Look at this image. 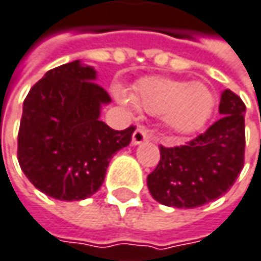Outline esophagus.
Returning <instances> with one entry per match:
<instances>
[{"label": "esophagus", "mask_w": 261, "mask_h": 261, "mask_svg": "<svg viewBox=\"0 0 261 261\" xmlns=\"http://www.w3.org/2000/svg\"><path fill=\"white\" fill-rule=\"evenodd\" d=\"M150 139V133L144 127H139L133 133V144H140L143 142H147Z\"/></svg>", "instance_id": "34e87169"}]
</instances>
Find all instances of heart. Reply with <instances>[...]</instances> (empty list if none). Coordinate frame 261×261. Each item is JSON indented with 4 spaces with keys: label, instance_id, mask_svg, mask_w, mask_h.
Segmentation results:
<instances>
[{
    "label": "heart",
    "instance_id": "b5f03b06",
    "mask_svg": "<svg viewBox=\"0 0 261 261\" xmlns=\"http://www.w3.org/2000/svg\"><path fill=\"white\" fill-rule=\"evenodd\" d=\"M122 102L131 103L152 115H162L171 128L191 133L210 117L215 96L203 83H188L168 77H146L134 87V96L118 90Z\"/></svg>",
    "mask_w": 261,
    "mask_h": 261
}]
</instances>
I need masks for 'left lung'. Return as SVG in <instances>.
I'll list each match as a JSON object with an SVG mask.
<instances>
[{"label": "left lung", "instance_id": "obj_1", "mask_svg": "<svg viewBox=\"0 0 261 261\" xmlns=\"http://www.w3.org/2000/svg\"><path fill=\"white\" fill-rule=\"evenodd\" d=\"M222 117L182 146H159L161 161L147 175L152 197L171 207L193 209L216 200L232 187L244 168L245 105L226 89Z\"/></svg>", "mask_w": 261, "mask_h": 261}]
</instances>
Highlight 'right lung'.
Returning <instances> with one entry per match:
<instances>
[{
	"label": "right lung",
	"mask_w": 261,
	"mask_h": 261,
	"mask_svg": "<svg viewBox=\"0 0 261 261\" xmlns=\"http://www.w3.org/2000/svg\"><path fill=\"white\" fill-rule=\"evenodd\" d=\"M96 71L79 61L49 70L23 102L17 159L29 181L58 200H83L100 188L111 158L136 130H112L99 121L111 102Z\"/></svg>",
	"instance_id": "obj_1"
}]
</instances>
